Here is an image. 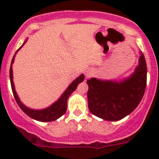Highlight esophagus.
Masks as SVG:
<instances>
[{
    "label": "esophagus",
    "instance_id": "obj_1",
    "mask_svg": "<svg viewBox=\"0 0 159 159\" xmlns=\"http://www.w3.org/2000/svg\"><path fill=\"white\" fill-rule=\"evenodd\" d=\"M91 70H87L85 71V76H86V78H89V77H90L91 75Z\"/></svg>",
    "mask_w": 159,
    "mask_h": 159
}]
</instances>
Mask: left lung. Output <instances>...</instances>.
I'll use <instances>...</instances> for the list:
<instances>
[{"label": "left lung", "mask_w": 159, "mask_h": 159, "mask_svg": "<svg viewBox=\"0 0 159 159\" xmlns=\"http://www.w3.org/2000/svg\"><path fill=\"white\" fill-rule=\"evenodd\" d=\"M147 82V65L141 52L134 73L122 81L88 80L89 108L92 115L107 121H119L131 114L143 98Z\"/></svg>", "instance_id": "1"}]
</instances>
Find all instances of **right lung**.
Listing matches in <instances>:
<instances>
[{
    "label": "right lung",
    "instance_id": "obj_1",
    "mask_svg": "<svg viewBox=\"0 0 159 159\" xmlns=\"http://www.w3.org/2000/svg\"><path fill=\"white\" fill-rule=\"evenodd\" d=\"M27 41H25L23 44L26 43ZM21 47L19 49L21 48ZM18 49V50H19ZM17 50L16 51L15 54H17V52L18 51ZM15 54L13 57L12 61H11V68H10V80H11V89H12L13 94H14V97L15 98L16 102H17L18 106L21 108V110L25 112L26 115H28V116L30 117L33 119L37 120V121H55L57 118H59L60 117H61L62 115H65V113L66 112L67 110V101H68L69 96L71 94V93L74 91H75L78 87V84H80L81 82H82L84 79V75H81L78 78H77L71 84H70L68 87V89L65 90V92L62 94V95L61 96L60 98L57 101V102H54L53 105H51V106L48 107L47 108H44V109L41 110H34V109H30V108H28V107L25 106L23 103L20 101L18 96H17V93H16L15 88H14V82H13V70H12V64L14 63V57H15Z\"/></svg>",
    "mask_w": 159,
    "mask_h": 159
}]
</instances>
